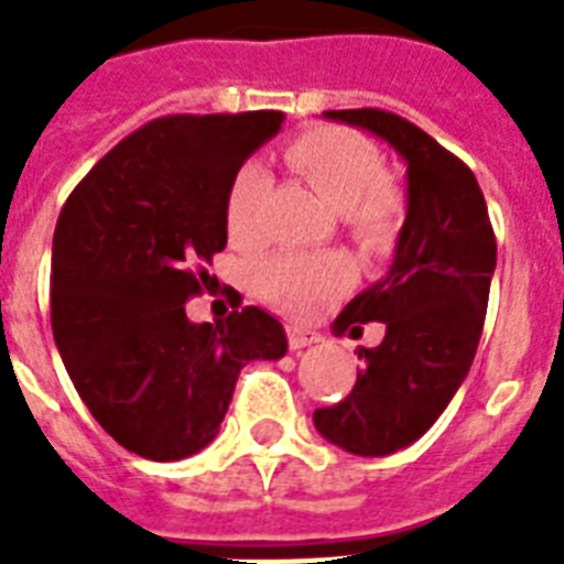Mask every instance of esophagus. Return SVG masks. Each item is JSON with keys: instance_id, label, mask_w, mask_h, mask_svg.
Returning <instances> with one entry per match:
<instances>
[{"instance_id": "1", "label": "esophagus", "mask_w": 564, "mask_h": 564, "mask_svg": "<svg viewBox=\"0 0 564 564\" xmlns=\"http://www.w3.org/2000/svg\"><path fill=\"white\" fill-rule=\"evenodd\" d=\"M286 339H290L292 351H299V348H307V345L318 343L322 336L316 330H307V327L301 325H286Z\"/></svg>"}]
</instances>
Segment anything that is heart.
I'll use <instances>...</instances> for the list:
<instances>
[{"mask_svg":"<svg viewBox=\"0 0 564 564\" xmlns=\"http://www.w3.org/2000/svg\"><path fill=\"white\" fill-rule=\"evenodd\" d=\"M286 163L336 210L362 246L380 248L398 234L401 193L383 178V154L371 140L345 128H313L286 145ZM269 175L260 163H242L225 195V225L234 246L260 242V207ZM354 281L343 254H278L257 265L254 286L274 307L307 316Z\"/></svg>","mask_w":564,"mask_h":564,"instance_id":"b5f03b06","label":"heart"}]
</instances>
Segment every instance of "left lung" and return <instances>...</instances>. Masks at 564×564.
Listing matches in <instances>:
<instances>
[{"mask_svg": "<svg viewBox=\"0 0 564 564\" xmlns=\"http://www.w3.org/2000/svg\"><path fill=\"white\" fill-rule=\"evenodd\" d=\"M325 117L366 128L406 161V219L392 265L334 322L354 339L362 325L383 322V343L360 348L362 369L345 401L313 412L327 442L386 456L433 427L471 369L498 242L474 172L419 126L377 108Z\"/></svg>", "mask_w": 564, "mask_h": 564, "instance_id": "left-lung-1", "label": "left lung"}]
</instances>
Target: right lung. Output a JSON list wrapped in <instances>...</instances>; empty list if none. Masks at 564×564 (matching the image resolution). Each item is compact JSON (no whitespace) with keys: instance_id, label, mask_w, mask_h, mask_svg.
I'll return each instance as SVG.
<instances>
[{"instance_id":"1","label":"right lung","mask_w":564,"mask_h":564,"mask_svg":"<svg viewBox=\"0 0 564 564\" xmlns=\"http://www.w3.org/2000/svg\"><path fill=\"white\" fill-rule=\"evenodd\" d=\"M281 110L145 122L66 198L52 242V334L105 433L172 463L219 433L239 369L281 360L286 334L260 307L193 325L187 304L228 242L225 195L281 131Z\"/></svg>"}]
</instances>
